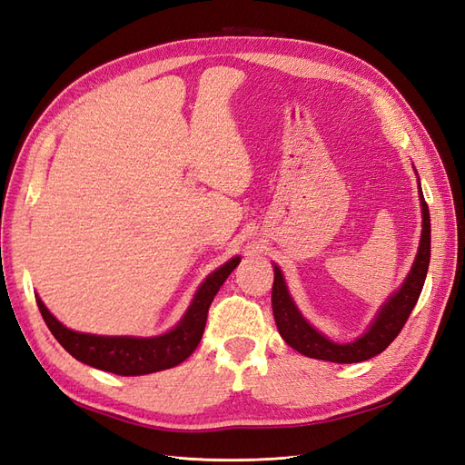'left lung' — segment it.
Wrapping results in <instances>:
<instances>
[{"label":"left lung","instance_id":"obj_1","mask_svg":"<svg viewBox=\"0 0 465 465\" xmlns=\"http://www.w3.org/2000/svg\"><path fill=\"white\" fill-rule=\"evenodd\" d=\"M420 195V207H423V232H420V244L415 263L411 267L410 275H407L405 283L398 292H393L390 301L382 306V311L378 312V318L374 320L369 331L362 337H359L353 343H333L328 337L318 333L311 323H308L297 306L292 304L289 291L285 285V279L281 275L279 267L275 265V279H273V291H272V306H273V316L277 330L281 337L292 347L297 349L299 353L320 359V361H330V362H361L376 357L382 351L396 340L401 328L405 326L407 318H410L413 306L419 301V294L423 291L425 277L429 272V262H430V215H429V205L423 198V192L419 190Z\"/></svg>","mask_w":465,"mask_h":465}]
</instances>
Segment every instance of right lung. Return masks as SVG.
I'll return each mask as SVG.
<instances>
[{"instance_id":"add662e5","label":"right lung","mask_w":465,"mask_h":465,"mask_svg":"<svg viewBox=\"0 0 465 465\" xmlns=\"http://www.w3.org/2000/svg\"><path fill=\"white\" fill-rule=\"evenodd\" d=\"M238 262H241V258H232L203 281L186 316L182 318L173 331L159 337H149V340H145V337L77 333L67 330L64 323L55 320L40 299H36V304L52 335L77 361L118 376L149 374L173 369L193 353L202 341L209 306Z\"/></svg>"}]
</instances>
